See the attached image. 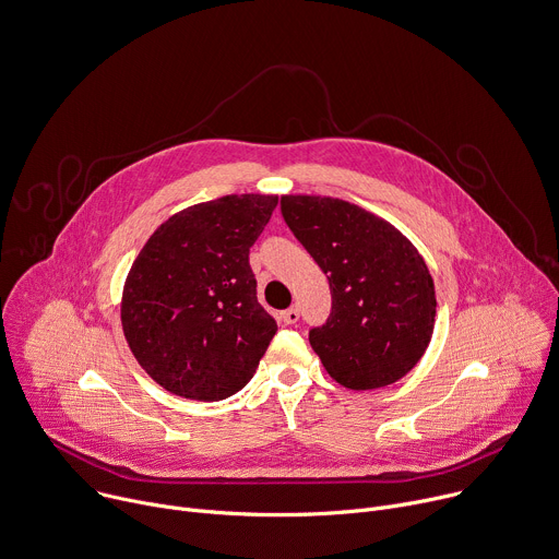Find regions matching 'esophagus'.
<instances>
[{
  "label": "esophagus",
  "instance_id": "obj_1",
  "mask_svg": "<svg viewBox=\"0 0 559 559\" xmlns=\"http://www.w3.org/2000/svg\"><path fill=\"white\" fill-rule=\"evenodd\" d=\"M282 319H284L286 323H290V325H293V323H297V321H299V310L293 306V308H288V310H284V312H282Z\"/></svg>",
  "mask_w": 559,
  "mask_h": 559
}]
</instances>
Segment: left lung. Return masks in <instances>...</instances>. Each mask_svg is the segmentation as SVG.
Instances as JSON below:
<instances>
[{
	"label": "left lung",
	"instance_id": "1",
	"mask_svg": "<svg viewBox=\"0 0 559 559\" xmlns=\"http://www.w3.org/2000/svg\"><path fill=\"white\" fill-rule=\"evenodd\" d=\"M282 215L328 275L330 314L308 332L325 372L350 390L405 377L427 350L436 317L433 282L412 242L340 198L284 195Z\"/></svg>",
	"mask_w": 559,
	"mask_h": 559
}]
</instances>
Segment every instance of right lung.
<instances>
[{
  "label": "right lung",
  "mask_w": 559,
  "mask_h": 559,
  "mask_svg": "<svg viewBox=\"0 0 559 559\" xmlns=\"http://www.w3.org/2000/svg\"><path fill=\"white\" fill-rule=\"evenodd\" d=\"M277 195L193 204L154 231L126 282L121 321L130 350L167 392L222 401L255 374L277 321L258 301L249 251Z\"/></svg>",
  "instance_id": "right-lung-1"
}]
</instances>
